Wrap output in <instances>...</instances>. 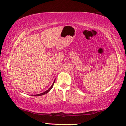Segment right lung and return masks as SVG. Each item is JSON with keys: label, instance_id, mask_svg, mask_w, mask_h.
I'll list each match as a JSON object with an SVG mask.
<instances>
[{"label": "right lung", "instance_id": "add662e5", "mask_svg": "<svg viewBox=\"0 0 126 126\" xmlns=\"http://www.w3.org/2000/svg\"><path fill=\"white\" fill-rule=\"evenodd\" d=\"M55 80H54V82H53V84H52V86L50 87V88L48 89V90H47V91H46V92H43V93H40V94H35V95H34V96H40V95H44V94H47V93H48L50 91V89H52V88H53V85H54V82H55Z\"/></svg>", "mask_w": 126, "mask_h": 126}]
</instances>
